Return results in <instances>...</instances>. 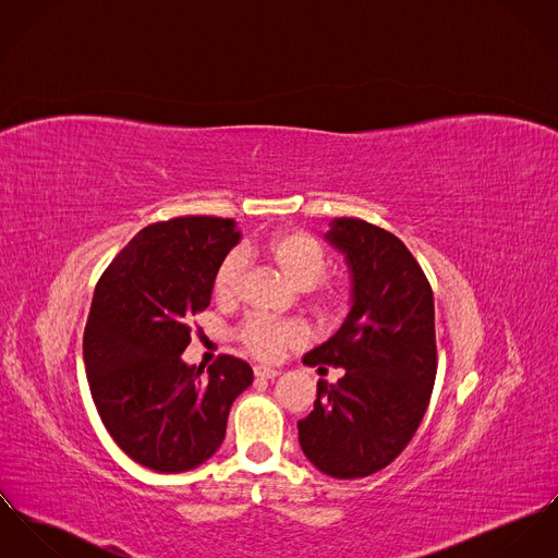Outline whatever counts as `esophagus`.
<instances>
[{"mask_svg": "<svg viewBox=\"0 0 558 558\" xmlns=\"http://www.w3.org/2000/svg\"><path fill=\"white\" fill-rule=\"evenodd\" d=\"M255 376L260 378V380H274V378H278V376H280V372H278V369H274V367L257 365V367H255Z\"/></svg>", "mask_w": 558, "mask_h": 558, "instance_id": "34e87169", "label": "esophagus"}]
</instances>
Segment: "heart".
<instances>
[{
    "instance_id": "b5f03b06",
    "label": "heart",
    "mask_w": 558,
    "mask_h": 558,
    "mask_svg": "<svg viewBox=\"0 0 558 558\" xmlns=\"http://www.w3.org/2000/svg\"><path fill=\"white\" fill-rule=\"evenodd\" d=\"M263 253L298 289H303L310 295L316 312L325 314L338 305L340 298L336 289L323 282L329 257L318 240L301 231H282L265 242ZM242 274L244 257L240 253H229L222 258L213 278L216 300H235L242 289ZM238 338L258 359L276 361L287 348L298 345L303 340V331L293 323L253 316L240 327Z\"/></svg>"
}]
</instances>
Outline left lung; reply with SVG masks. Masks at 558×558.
I'll return each instance as SVG.
<instances>
[{
	"instance_id": "left-lung-1",
	"label": "left lung",
	"mask_w": 558,
	"mask_h": 558,
	"mask_svg": "<svg viewBox=\"0 0 558 558\" xmlns=\"http://www.w3.org/2000/svg\"><path fill=\"white\" fill-rule=\"evenodd\" d=\"M352 276V307L340 331L303 356L327 372L314 410L298 423L310 463L331 477L354 480L385 470L418 429L437 372L433 291L418 260L385 229L336 218L325 233Z\"/></svg>"
}]
</instances>
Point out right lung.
<instances>
[{"label":"right lung","instance_id":"obj_1","mask_svg":"<svg viewBox=\"0 0 558 558\" xmlns=\"http://www.w3.org/2000/svg\"><path fill=\"white\" fill-rule=\"evenodd\" d=\"M240 242L233 218L180 216L144 227L101 274L83 340L104 427L135 463L195 470L220 448L246 361L220 354L204 374L182 352L189 320L213 298L216 267Z\"/></svg>","mask_w":558,"mask_h":558}]
</instances>
